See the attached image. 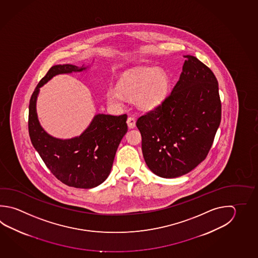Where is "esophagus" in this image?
I'll list each match as a JSON object with an SVG mask.
<instances>
[{"mask_svg": "<svg viewBox=\"0 0 258 258\" xmlns=\"http://www.w3.org/2000/svg\"><path fill=\"white\" fill-rule=\"evenodd\" d=\"M127 124L129 128H134L136 126V118L133 117V116H129L127 118Z\"/></svg>", "mask_w": 258, "mask_h": 258, "instance_id": "esophagus-1", "label": "esophagus"}]
</instances>
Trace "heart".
Instances as JSON below:
<instances>
[{
	"label": "heart",
	"mask_w": 258,
	"mask_h": 258,
	"mask_svg": "<svg viewBox=\"0 0 258 258\" xmlns=\"http://www.w3.org/2000/svg\"><path fill=\"white\" fill-rule=\"evenodd\" d=\"M118 88L110 87L106 92L108 103L121 106L124 96L136 97L143 108H152L164 98L168 90V76L165 72L154 67H140L122 75L118 81Z\"/></svg>",
	"instance_id": "obj_1"
}]
</instances>
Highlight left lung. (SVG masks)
<instances>
[{"instance_id": "obj_1", "label": "left lung", "mask_w": 258, "mask_h": 258, "mask_svg": "<svg viewBox=\"0 0 258 258\" xmlns=\"http://www.w3.org/2000/svg\"><path fill=\"white\" fill-rule=\"evenodd\" d=\"M184 57L172 92L136 121L146 164L164 178L189 173L206 159L221 122L216 76L197 57Z\"/></svg>"}]
</instances>
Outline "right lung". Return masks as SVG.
I'll return each instance as SVG.
<instances>
[{
  "label": "right lung",
  "instance_id": "right-lung-1",
  "mask_svg": "<svg viewBox=\"0 0 258 258\" xmlns=\"http://www.w3.org/2000/svg\"><path fill=\"white\" fill-rule=\"evenodd\" d=\"M85 69L71 64L50 68L30 99L28 130L33 147L59 181L72 187L88 189L103 183L111 172L118 146L126 134L127 114H97L81 136L61 140L43 131L35 108L39 88L52 76Z\"/></svg>",
  "mask_w": 258,
  "mask_h": 258
}]
</instances>
